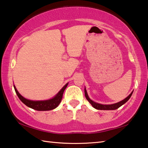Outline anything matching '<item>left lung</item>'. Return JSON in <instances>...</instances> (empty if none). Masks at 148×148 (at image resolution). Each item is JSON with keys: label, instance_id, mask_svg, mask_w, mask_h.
I'll list each match as a JSON object with an SVG mask.
<instances>
[{"label": "left lung", "instance_id": "obj_1", "mask_svg": "<svg viewBox=\"0 0 148 148\" xmlns=\"http://www.w3.org/2000/svg\"><path fill=\"white\" fill-rule=\"evenodd\" d=\"M133 91L130 94H129L127 97L125 98L123 100L121 101L120 102H118L116 103H114V104H111V105H103V104H100V103H97L96 102H94V101H92V99H90V98L89 97L88 95L87 94L86 88H84V94H85V97L87 99V100L88 101V102L92 105V107L95 108V109L97 110H116L119 107H120L121 106H122L123 104L127 101L130 99V97H131L132 94H133Z\"/></svg>", "mask_w": 148, "mask_h": 148}]
</instances>
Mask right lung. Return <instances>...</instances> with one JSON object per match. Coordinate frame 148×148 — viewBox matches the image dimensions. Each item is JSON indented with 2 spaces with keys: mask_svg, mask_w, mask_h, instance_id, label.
Listing matches in <instances>:
<instances>
[{
  "mask_svg": "<svg viewBox=\"0 0 148 148\" xmlns=\"http://www.w3.org/2000/svg\"><path fill=\"white\" fill-rule=\"evenodd\" d=\"M67 85H68V82L65 84L64 86L62 87V88L57 93V94L55 96H54L53 98L47 100L43 101H33L26 99V98L23 97L22 95L19 94V92H18L17 90L16 89V88H15V85H14V87L18 97L19 98V99L25 105H27V107L36 110L45 111L54 109V108L58 107L61 102L64 92L65 89L66 88V87L67 86Z\"/></svg>",
  "mask_w": 148,
  "mask_h": 148,
  "instance_id": "obj_1",
  "label": "right lung"
}]
</instances>
